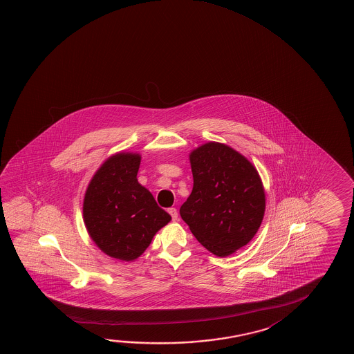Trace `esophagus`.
I'll return each mask as SVG.
<instances>
[{
  "label": "esophagus",
  "mask_w": 354,
  "mask_h": 354,
  "mask_svg": "<svg viewBox=\"0 0 354 354\" xmlns=\"http://www.w3.org/2000/svg\"><path fill=\"white\" fill-rule=\"evenodd\" d=\"M168 212L170 214V216H171V218H173V221H176L178 218H179V214H178V209H175V207H170V209H168Z\"/></svg>",
  "instance_id": "34e87169"
}]
</instances>
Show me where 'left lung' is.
I'll return each mask as SVG.
<instances>
[{
  "label": "left lung",
  "instance_id": "8db88e82",
  "mask_svg": "<svg viewBox=\"0 0 354 354\" xmlns=\"http://www.w3.org/2000/svg\"><path fill=\"white\" fill-rule=\"evenodd\" d=\"M194 187L180 216L206 250L227 257L254 237L266 195L254 167L228 145L209 142L190 154Z\"/></svg>",
  "mask_w": 354,
  "mask_h": 354
}]
</instances>
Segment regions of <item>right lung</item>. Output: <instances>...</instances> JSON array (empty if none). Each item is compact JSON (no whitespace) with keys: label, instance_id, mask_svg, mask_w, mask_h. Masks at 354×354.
Returning <instances> with one entry per match:
<instances>
[{"label":"right lung","instance_id":"right-lung-1","mask_svg":"<svg viewBox=\"0 0 354 354\" xmlns=\"http://www.w3.org/2000/svg\"><path fill=\"white\" fill-rule=\"evenodd\" d=\"M140 157L118 153L93 175L84 198V220L100 250L112 258L134 261L156 233L171 220L137 180Z\"/></svg>","mask_w":354,"mask_h":354}]
</instances>
